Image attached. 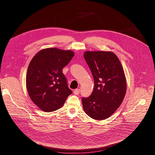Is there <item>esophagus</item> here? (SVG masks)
I'll return each mask as SVG.
<instances>
[{"label":"esophagus","instance_id":"esophagus-1","mask_svg":"<svg viewBox=\"0 0 155 155\" xmlns=\"http://www.w3.org/2000/svg\"><path fill=\"white\" fill-rule=\"evenodd\" d=\"M75 95H78L80 94V89H75V90L73 91Z\"/></svg>","mask_w":155,"mask_h":155}]
</instances>
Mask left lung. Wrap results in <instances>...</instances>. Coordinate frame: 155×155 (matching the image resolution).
Returning <instances> with one entry per match:
<instances>
[{
	"label": "left lung",
	"mask_w": 155,
	"mask_h": 155,
	"mask_svg": "<svg viewBox=\"0 0 155 155\" xmlns=\"http://www.w3.org/2000/svg\"><path fill=\"white\" fill-rule=\"evenodd\" d=\"M84 58L94 80L90 97L82 98L85 112L95 120L112 115L123 102L126 92V79L117 56L111 51H85Z\"/></svg>",
	"instance_id": "obj_1"
}]
</instances>
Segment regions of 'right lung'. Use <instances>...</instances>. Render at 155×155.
I'll use <instances>...</instances> for the list:
<instances>
[{"label": "right lung", "mask_w": 155, "mask_h": 155, "mask_svg": "<svg viewBox=\"0 0 155 155\" xmlns=\"http://www.w3.org/2000/svg\"><path fill=\"white\" fill-rule=\"evenodd\" d=\"M74 54L71 50L45 48L31 60L26 74V87L31 99L41 110L59 109L72 93L62 70Z\"/></svg>", "instance_id": "obj_1"}]
</instances>
